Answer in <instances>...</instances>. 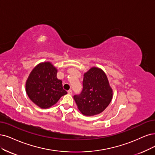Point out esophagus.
Segmentation results:
<instances>
[{"label":"esophagus","mask_w":155,"mask_h":155,"mask_svg":"<svg viewBox=\"0 0 155 155\" xmlns=\"http://www.w3.org/2000/svg\"><path fill=\"white\" fill-rule=\"evenodd\" d=\"M68 93L69 94H72V90L70 89L69 91H68Z\"/></svg>","instance_id":"esophagus-1"}]
</instances>
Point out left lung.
<instances>
[{"label": "left lung", "instance_id": "1", "mask_svg": "<svg viewBox=\"0 0 155 155\" xmlns=\"http://www.w3.org/2000/svg\"><path fill=\"white\" fill-rule=\"evenodd\" d=\"M107 77L101 69L93 67L84 74L83 89L73 98L84 116L99 114L110 104L113 96Z\"/></svg>", "mask_w": 155, "mask_h": 155}]
</instances>
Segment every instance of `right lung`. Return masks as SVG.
I'll use <instances>...</instances> for the list:
<instances>
[{
  "label": "right lung",
  "instance_id": "add662e5",
  "mask_svg": "<svg viewBox=\"0 0 155 155\" xmlns=\"http://www.w3.org/2000/svg\"><path fill=\"white\" fill-rule=\"evenodd\" d=\"M57 73L51 62H41L33 69L27 80L25 89L28 98L40 108L51 107L67 94L62 81L57 78Z\"/></svg>",
  "mask_w": 155,
  "mask_h": 155
}]
</instances>
